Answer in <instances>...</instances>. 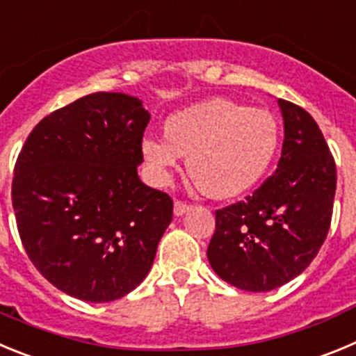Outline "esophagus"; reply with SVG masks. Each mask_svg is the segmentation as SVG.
Masks as SVG:
<instances>
[{
    "label": "esophagus",
    "instance_id": "esophagus-1",
    "mask_svg": "<svg viewBox=\"0 0 356 356\" xmlns=\"http://www.w3.org/2000/svg\"><path fill=\"white\" fill-rule=\"evenodd\" d=\"M190 209H191L190 204H186V202H182V200L175 202V206H174L175 216H182V214L188 213V211H190Z\"/></svg>",
    "mask_w": 356,
    "mask_h": 356
}]
</instances>
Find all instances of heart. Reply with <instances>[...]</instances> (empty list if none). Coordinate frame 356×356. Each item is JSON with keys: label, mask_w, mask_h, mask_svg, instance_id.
I'll return each mask as SVG.
<instances>
[{"label": "heart", "mask_w": 356, "mask_h": 356, "mask_svg": "<svg viewBox=\"0 0 356 356\" xmlns=\"http://www.w3.org/2000/svg\"><path fill=\"white\" fill-rule=\"evenodd\" d=\"M278 143L273 113L218 97L170 115L165 136L147 134L142 140V154L156 184L170 181L181 156H188V174L204 193L232 198L264 177Z\"/></svg>", "instance_id": "b5f03b06"}]
</instances>
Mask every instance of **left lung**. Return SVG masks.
<instances>
[{
	"label": "left lung",
	"instance_id": "obj_1",
	"mask_svg": "<svg viewBox=\"0 0 356 356\" xmlns=\"http://www.w3.org/2000/svg\"><path fill=\"white\" fill-rule=\"evenodd\" d=\"M282 158L273 175L232 206L216 211L207 248L211 268L230 286L277 289L302 273L326 239L334 211V156L310 113L278 99Z\"/></svg>",
	"mask_w": 356,
	"mask_h": 356
}]
</instances>
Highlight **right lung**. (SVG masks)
Wrapping results in <instances>:
<instances>
[{
	"instance_id": "right-lung-1",
	"label": "right lung",
	"mask_w": 356,
	"mask_h": 356,
	"mask_svg": "<svg viewBox=\"0 0 356 356\" xmlns=\"http://www.w3.org/2000/svg\"><path fill=\"white\" fill-rule=\"evenodd\" d=\"M149 120L140 99L97 92L44 117L19 152L12 206L22 246L69 296L113 302L154 262L174 200L138 177Z\"/></svg>"
}]
</instances>
